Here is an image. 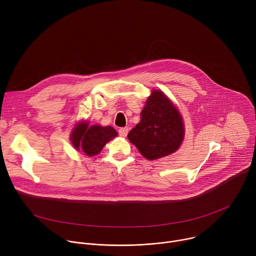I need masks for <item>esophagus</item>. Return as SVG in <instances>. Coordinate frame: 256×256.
<instances>
[{"label":"esophagus","instance_id":"34e87169","mask_svg":"<svg viewBox=\"0 0 256 256\" xmlns=\"http://www.w3.org/2000/svg\"><path fill=\"white\" fill-rule=\"evenodd\" d=\"M128 132V128H120L118 130V134H120V136H126Z\"/></svg>","mask_w":256,"mask_h":256}]
</instances>
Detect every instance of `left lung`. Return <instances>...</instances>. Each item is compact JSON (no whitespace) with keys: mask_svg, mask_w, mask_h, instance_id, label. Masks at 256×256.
Returning a JSON list of instances; mask_svg holds the SVG:
<instances>
[{"mask_svg":"<svg viewBox=\"0 0 256 256\" xmlns=\"http://www.w3.org/2000/svg\"><path fill=\"white\" fill-rule=\"evenodd\" d=\"M128 138L148 160L176 152L184 138V120L171 100L160 90H153L140 112V122Z\"/></svg>","mask_w":256,"mask_h":256,"instance_id":"left-lung-1","label":"left lung"}]
</instances>
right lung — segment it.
I'll return each instance as SVG.
<instances>
[{"instance_id":"add662e5","label":"right lung","mask_w":256,"mask_h":256,"mask_svg":"<svg viewBox=\"0 0 256 256\" xmlns=\"http://www.w3.org/2000/svg\"><path fill=\"white\" fill-rule=\"evenodd\" d=\"M118 136V132L110 126H101L99 124L89 126L88 122H81L72 128L70 142L74 147L89 157L100 153L106 142Z\"/></svg>"}]
</instances>
